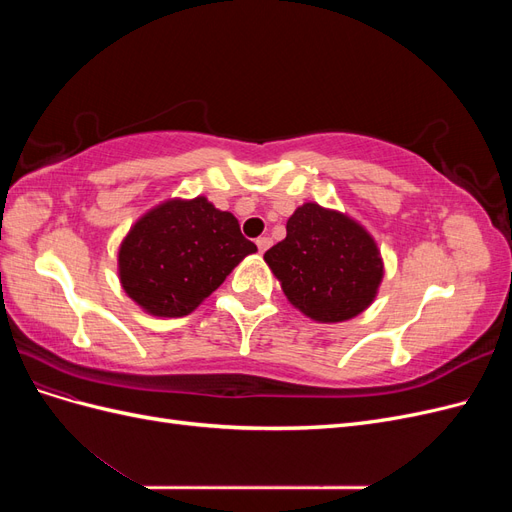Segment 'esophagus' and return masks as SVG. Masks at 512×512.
<instances>
[{
  "label": "esophagus",
  "mask_w": 512,
  "mask_h": 512,
  "mask_svg": "<svg viewBox=\"0 0 512 512\" xmlns=\"http://www.w3.org/2000/svg\"><path fill=\"white\" fill-rule=\"evenodd\" d=\"M256 245H258V252L262 254V252H267V250H269L271 239H269V237H258V239H256Z\"/></svg>",
  "instance_id": "esophagus-1"
}]
</instances>
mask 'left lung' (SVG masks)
Wrapping results in <instances>:
<instances>
[{"mask_svg":"<svg viewBox=\"0 0 512 512\" xmlns=\"http://www.w3.org/2000/svg\"><path fill=\"white\" fill-rule=\"evenodd\" d=\"M286 299L316 322H344L374 303L384 277L376 239L350 215L305 203L286 222V239L265 254Z\"/></svg>","mask_w":512,"mask_h":512,"instance_id":"8db88e82","label":"left lung"}]
</instances>
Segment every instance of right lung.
I'll return each mask as SVG.
<instances>
[{"label":"right lung","instance_id":"right-lung-1","mask_svg":"<svg viewBox=\"0 0 512 512\" xmlns=\"http://www.w3.org/2000/svg\"><path fill=\"white\" fill-rule=\"evenodd\" d=\"M254 252L235 215L215 209L205 196L168 198L132 224L119 245L117 271L121 288L143 312L179 318Z\"/></svg>","mask_w":512,"mask_h":512}]
</instances>
